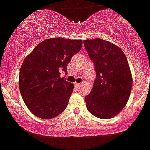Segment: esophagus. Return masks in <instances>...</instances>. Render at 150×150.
Masks as SVG:
<instances>
[{
  "mask_svg": "<svg viewBox=\"0 0 150 150\" xmlns=\"http://www.w3.org/2000/svg\"><path fill=\"white\" fill-rule=\"evenodd\" d=\"M75 85L76 87H80L81 85V83H75Z\"/></svg>",
  "mask_w": 150,
  "mask_h": 150,
  "instance_id": "1",
  "label": "esophagus"
}]
</instances>
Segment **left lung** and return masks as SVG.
Wrapping results in <instances>:
<instances>
[{"instance_id": "obj_1", "label": "left lung", "mask_w": 150, "mask_h": 150, "mask_svg": "<svg viewBox=\"0 0 150 150\" xmlns=\"http://www.w3.org/2000/svg\"><path fill=\"white\" fill-rule=\"evenodd\" d=\"M94 65L96 79L85 98L87 109L100 119L111 118L125 107L132 89V76L124 52L114 44L101 40H84Z\"/></svg>"}]
</instances>
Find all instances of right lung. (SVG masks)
I'll return each mask as SVG.
<instances>
[{
	"label": "right lung",
	"mask_w": 150,
	"mask_h": 150,
	"mask_svg": "<svg viewBox=\"0 0 150 150\" xmlns=\"http://www.w3.org/2000/svg\"><path fill=\"white\" fill-rule=\"evenodd\" d=\"M82 40L59 37L38 44L21 65L19 88L26 107L35 116L52 119L65 110L74 85L60 78L81 49Z\"/></svg>",
	"instance_id": "right-lung-1"
}]
</instances>
